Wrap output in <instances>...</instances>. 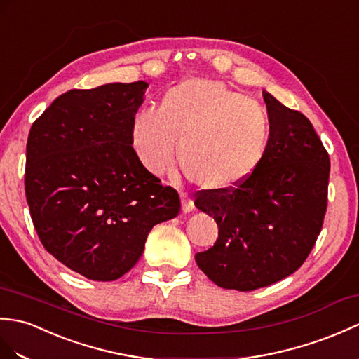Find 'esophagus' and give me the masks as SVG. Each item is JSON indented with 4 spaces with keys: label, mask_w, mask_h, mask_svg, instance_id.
I'll return each mask as SVG.
<instances>
[{
    "label": "esophagus",
    "mask_w": 359,
    "mask_h": 359,
    "mask_svg": "<svg viewBox=\"0 0 359 359\" xmlns=\"http://www.w3.org/2000/svg\"><path fill=\"white\" fill-rule=\"evenodd\" d=\"M180 198H182V211H183V212L188 214V212H191V211L194 210L193 198H191L188 194L182 193V194H180Z\"/></svg>",
    "instance_id": "obj_1"
}]
</instances>
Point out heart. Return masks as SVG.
<instances>
[{
    "label": "heart",
    "instance_id": "obj_1",
    "mask_svg": "<svg viewBox=\"0 0 359 359\" xmlns=\"http://www.w3.org/2000/svg\"><path fill=\"white\" fill-rule=\"evenodd\" d=\"M133 147L145 170L161 176L177 159L198 188L226 193L243 185L268 151L271 119L248 96L206 78H189L145 107L131 130Z\"/></svg>",
    "mask_w": 359,
    "mask_h": 359
}]
</instances>
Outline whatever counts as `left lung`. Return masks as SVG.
<instances>
[{"label": "left lung", "instance_id": "8db88e82", "mask_svg": "<svg viewBox=\"0 0 359 359\" xmlns=\"http://www.w3.org/2000/svg\"><path fill=\"white\" fill-rule=\"evenodd\" d=\"M263 97L271 139L263 161L243 185L194 203L214 217L219 238L196 254L206 277L240 292L273 285L309 257L327 210L330 159L311 121L268 91Z\"/></svg>", "mask_w": 359, "mask_h": 359}]
</instances>
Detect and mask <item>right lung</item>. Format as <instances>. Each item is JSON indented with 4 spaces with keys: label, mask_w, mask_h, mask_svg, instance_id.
<instances>
[{
    "label": "right lung",
    "mask_w": 359,
    "mask_h": 359,
    "mask_svg": "<svg viewBox=\"0 0 359 359\" xmlns=\"http://www.w3.org/2000/svg\"><path fill=\"white\" fill-rule=\"evenodd\" d=\"M147 82L70 90L33 122L26 197L41 243L95 281L127 273L154 224L180 211L177 191L145 170L133 122Z\"/></svg>",
    "instance_id": "right-lung-1"
}]
</instances>
